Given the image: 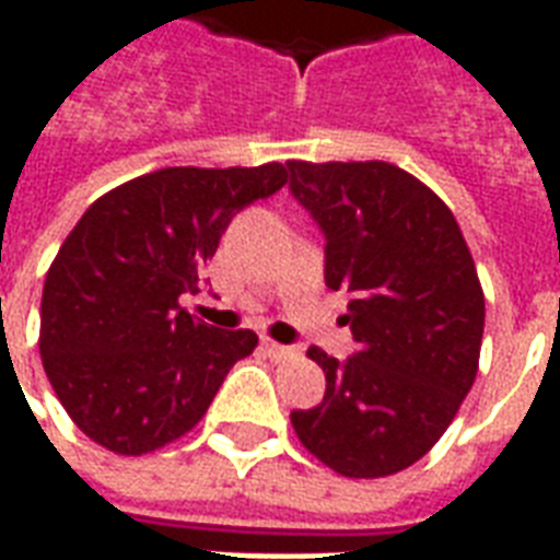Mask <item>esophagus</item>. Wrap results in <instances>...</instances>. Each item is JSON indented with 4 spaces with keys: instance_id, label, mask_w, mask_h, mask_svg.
<instances>
[{
    "instance_id": "34e87169",
    "label": "esophagus",
    "mask_w": 560,
    "mask_h": 560,
    "mask_svg": "<svg viewBox=\"0 0 560 560\" xmlns=\"http://www.w3.org/2000/svg\"><path fill=\"white\" fill-rule=\"evenodd\" d=\"M264 351H267L269 360H276V363H288V360L296 357V348H291V345H279V341L272 339H264Z\"/></svg>"
}]
</instances>
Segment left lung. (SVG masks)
Instances as JSON below:
<instances>
[{"label":"left lung","mask_w":560,"mask_h":560,"mask_svg":"<svg viewBox=\"0 0 560 560\" xmlns=\"http://www.w3.org/2000/svg\"><path fill=\"white\" fill-rule=\"evenodd\" d=\"M291 195L324 233V281L348 291L357 351L308 348L324 401L293 411L303 446L345 477H387L422 458L468 396L482 300L465 236L432 188L387 161H288Z\"/></svg>","instance_id":"1"}]
</instances>
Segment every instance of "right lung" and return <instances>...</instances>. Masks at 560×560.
Returning a JSON list of instances; mask_svg holds the SVG:
<instances>
[{
	"label": "right lung",
	"mask_w": 560,
	"mask_h": 560,
	"mask_svg": "<svg viewBox=\"0 0 560 560\" xmlns=\"http://www.w3.org/2000/svg\"><path fill=\"white\" fill-rule=\"evenodd\" d=\"M288 183L284 164L164 167L98 197L50 264L42 360L68 417L95 444L143 456L191 432L252 329L221 332L179 300L221 233Z\"/></svg>",
	"instance_id": "add662e5"
}]
</instances>
